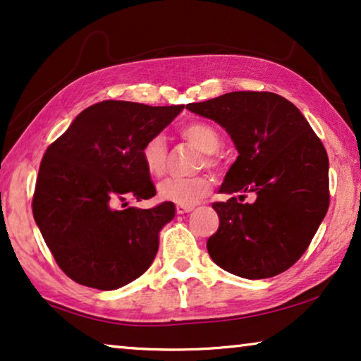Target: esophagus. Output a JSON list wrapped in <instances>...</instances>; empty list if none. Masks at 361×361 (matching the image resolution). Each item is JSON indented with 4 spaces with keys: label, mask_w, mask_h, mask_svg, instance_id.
Returning a JSON list of instances; mask_svg holds the SVG:
<instances>
[{
    "label": "esophagus",
    "mask_w": 361,
    "mask_h": 361,
    "mask_svg": "<svg viewBox=\"0 0 361 361\" xmlns=\"http://www.w3.org/2000/svg\"><path fill=\"white\" fill-rule=\"evenodd\" d=\"M192 209H195V206H181V204H178V206H176V212L186 214V212H191Z\"/></svg>",
    "instance_id": "1"
}]
</instances>
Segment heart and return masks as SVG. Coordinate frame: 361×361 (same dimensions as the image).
Masks as SVG:
<instances>
[{
    "label": "heart",
    "mask_w": 361,
    "mask_h": 361,
    "mask_svg": "<svg viewBox=\"0 0 361 361\" xmlns=\"http://www.w3.org/2000/svg\"><path fill=\"white\" fill-rule=\"evenodd\" d=\"M181 136L201 150L206 155V164L214 165L211 154L217 152L220 147V136L215 129L207 123H191L183 128ZM142 164L152 176H160L165 171L166 165V142L164 136L150 137L141 150ZM211 178L207 175L192 176H170L159 183L157 192L162 201L181 204V206H192L211 191Z\"/></svg>",
    "instance_id": "b5f03b06"
}]
</instances>
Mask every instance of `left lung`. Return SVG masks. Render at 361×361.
Instances as JSON below:
<instances>
[{
  "mask_svg": "<svg viewBox=\"0 0 361 361\" xmlns=\"http://www.w3.org/2000/svg\"><path fill=\"white\" fill-rule=\"evenodd\" d=\"M186 109L219 123L238 152L219 192L256 195L251 204H212L220 224L209 256L250 281L287 271L329 207V159L319 137L292 102L272 92H228Z\"/></svg>",
  "mask_w": 361,
  "mask_h": 361,
  "instance_id": "left-lung-1",
  "label": "left lung"
}]
</instances>
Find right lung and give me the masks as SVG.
<instances>
[{
  "label": "right lung",
  "instance_id": "right-lung-1",
  "mask_svg": "<svg viewBox=\"0 0 361 361\" xmlns=\"http://www.w3.org/2000/svg\"><path fill=\"white\" fill-rule=\"evenodd\" d=\"M185 105L105 100L74 118L43 155L32 201L37 227L74 282L116 290L152 264L175 204L116 209L128 197L155 196L141 150Z\"/></svg>",
  "mask_w": 361,
  "mask_h": 361
}]
</instances>
